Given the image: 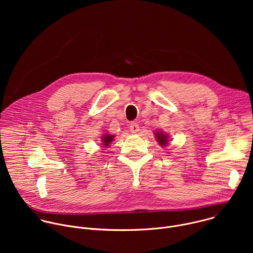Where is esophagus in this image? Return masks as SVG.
Segmentation results:
<instances>
[{"label":"esophagus","mask_w":253,"mask_h":253,"mask_svg":"<svg viewBox=\"0 0 253 253\" xmlns=\"http://www.w3.org/2000/svg\"><path fill=\"white\" fill-rule=\"evenodd\" d=\"M140 129H139V125L137 124V123H131L130 124V131L132 132V133H137L138 131H139Z\"/></svg>","instance_id":"1"}]
</instances>
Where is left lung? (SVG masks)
Wrapping results in <instances>:
<instances>
[{
    "label": "left lung",
    "instance_id": "left-lung-1",
    "mask_svg": "<svg viewBox=\"0 0 253 253\" xmlns=\"http://www.w3.org/2000/svg\"><path fill=\"white\" fill-rule=\"evenodd\" d=\"M154 135H155L157 142L160 144L161 146H165L168 143V136L165 133H163L161 131H155Z\"/></svg>",
    "mask_w": 253,
    "mask_h": 253
}]
</instances>
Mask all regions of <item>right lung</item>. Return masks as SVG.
Listing matches in <instances>:
<instances>
[{
	"label": "right lung",
	"instance_id": "obj_1",
	"mask_svg": "<svg viewBox=\"0 0 253 253\" xmlns=\"http://www.w3.org/2000/svg\"><path fill=\"white\" fill-rule=\"evenodd\" d=\"M114 135H110V134H105V135H103V137H102V144H103V146L104 147H108V146H110V143L113 141V139H114Z\"/></svg>",
	"mask_w": 253,
	"mask_h": 253
}]
</instances>
